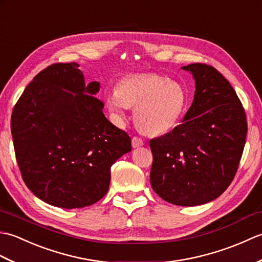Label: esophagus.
Masks as SVG:
<instances>
[{
    "mask_svg": "<svg viewBox=\"0 0 262 262\" xmlns=\"http://www.w3.org/2000/svg\"><path fill=\"white\" fill-rule=\"evenodd\" d=\"M132 145H133V147H140V146L144 145V141L141 137L134 136L132 138Z\"/></svg>",
    "mask_w": 262,
    "mask_h": 262,
    "instance_id": "1",
    "label": "esophagus"
}]
</instances>
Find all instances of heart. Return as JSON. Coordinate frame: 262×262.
Wrapping results in <instances>:
<instances>
[{
    "mask_svg": "<svg viewBox=\"0 0 262 262\" xmlns=\"http://www.w3.org/2000/svg\"><path fill=\"white\" fill-rule=\"evenodd\" d=\"M107 107L117 119L124 118L127 108L134 109L137 127L146 134H162L179 121L187 104V93L181 84L149 73L125 77L116 91L105 97Z\"/></svg>",
    "mask_w": 262,
    "mask_h": 262,
    "instance_id": "obj_1",
    "label": "heart"
}]
</instances>
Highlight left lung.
Here are the masks:
<instances>
[{
    "mask_svg": "<svg viewBox=\"0 0 262 262\" xmlns=\"http://www.w3.org/2000/svg\"><path fill=\"white\" fill-rule=\"evenodd\" d=\"M196 91L168 134L152 138L151 185L165 202L194 206L220 197L234 179L248 132L246 111L231 83L211 65L189 64Z\"/></svg>",
    "mask_w": 262,
    "mask_h": 262,
    "instance_id": "1",
    "label": "left lung"
}]
</instances>
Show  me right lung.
I'll use <instances>...</instances> for the list:
<instances>
[{"mask_svg":"<svg viewBox=\"0 0 262 262\" xmlns=\"http://www.w3.org/2000/svg\"><path fill=\"white\" fill-rule=\"evenodd\" d=\"M99 88L84 84L79 64L55 63L33 77L12 110L22 179L49 205L72 209L97 203L108 192L111 165L132 151L127 133L104 117Z\"/></svg>","mask_w":262,"mask_h":262,"instance_id":"add662e5","label":"right lung"}]
</instances>
